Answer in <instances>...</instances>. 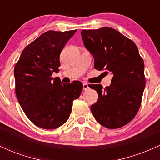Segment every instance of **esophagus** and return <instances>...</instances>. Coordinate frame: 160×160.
Here are the masks:
<instances>
[{"label":"esophagus","instance_id":"1","mask_svg":"<svg viewBox=\"0 0 160 160\" xmlns=\"http://www.w3.org/2000/svg\"><path fill=\"white\" fill-rule=\"evenodd\" d=\"M89 89V85L88 83H86V82H84L83 83V90H87V89Z\"/></svg>","mask_w":160,"mask_h":160}]
</instances>
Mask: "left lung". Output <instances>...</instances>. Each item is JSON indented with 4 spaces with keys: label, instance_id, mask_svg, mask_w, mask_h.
<instances>
[{
    "label": "left lung",
    "instance_id": "obj_1",
    "mask_svg": "<svg viewBox=\"0 0 160 160\" xmlns=\"http://www.w3.org/2000/svg\"><path fill=\"white\" fill-rule=\"evenodd\" d=\"M83 44L94 58L95 68L111 71V83L89 87L98 94L91 105L95 119L108 128H118L130 122L138 111L145 88L144 64L132 40L112 28L82 30Z\"/></svg>",
    "mask_w": 160,
    "mask_h": 160
}]
</instances>
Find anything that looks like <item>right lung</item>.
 <instances>
[{"instance_id":"right-lung-1","label":"right lung","mask_w":160,"mask_h":160,"mask_svg":"<svg viewBox=\"0 0 160 160\" xmlns=\"http://www.w3.org/2000/svg\"><path fill=\"white\" fill-rule=\"evenodd\" d=\"M77 30L48 31L28 45L14 68L16 94L28 118L45 129L56 128L68 120L73 101L80 97V81L62 83L58 72L60 53Z\"/></svg>"}]
</instances>
